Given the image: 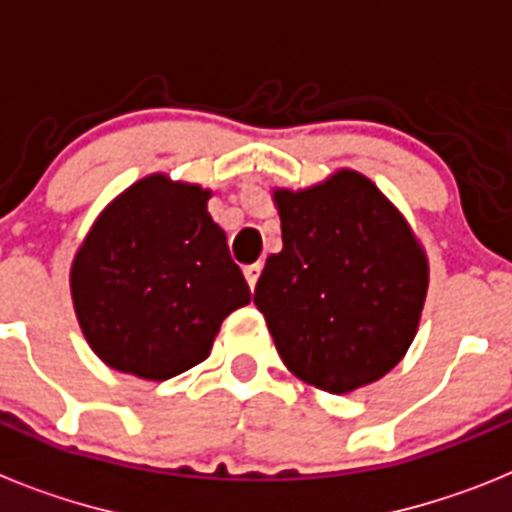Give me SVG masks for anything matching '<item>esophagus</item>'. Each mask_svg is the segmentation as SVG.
<instances>
[{"mask_svg": "<svg viewBox=\"0 0 512 512\" xmlns=\"http://www.w3.org/2000/svg\"><path fill=\"white\" fill-rule=\"evenodd\" d=\"M260 273H263V265H260V263H257V265H249V268H244V278H247L249 289H252V291H255L257 278H260Z\"/></svg>", "mask_w": 512, "mask_h": 512, "instance_id": "1", "label": "esophagus"}]
</instances>
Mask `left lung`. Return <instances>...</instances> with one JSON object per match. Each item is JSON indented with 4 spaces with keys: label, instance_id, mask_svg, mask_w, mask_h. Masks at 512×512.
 <instances>
[{
    "label": "left lung",
    "instance_id": "obj_1",
    "mask_svg": "<svg viewBox=\"0 0 512 512\" xmlns=\"http://www.w3.org/2000/svg\"><path fill=\"white\" fill-rule=\"evenodd\" d=\"M283 249L255 286L283 364L307 385L346 395L385 377L414 343L429 260L411 223L354 169L276 187Z\"/></svg>",
    "mask_w": 512,
    "mask_h": 512
}]
</instances>
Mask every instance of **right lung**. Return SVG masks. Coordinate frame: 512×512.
<instances>
[{
	"label": "right lung",
	"mask_w": 512,
	"mask_h": 512,
	"mask_svg": "<svg viewBox=\"0 0 512 512\" xmlns=\"http://www.w3.org/2000/svg\"><path fill=\"white\" fill-rule=\"evenodd\" d=\"M213 192L166 174L130 184L98 213L70 268L77 325L93 354L140 380L205 362L221 322L249 304Z\"/></svg>",
	"instance_id": "add662e5"
}]
</instances>
